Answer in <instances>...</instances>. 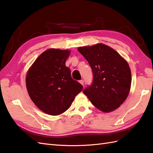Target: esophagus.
Masks as SVG:
<instances>
[{
  "mask_svg": "<svg viewBox=\"0 0 153 153\" xmlns=\"http://www.w3.org/2000/svg\"><path fill=\"white\" fill-rule=\"evenodd\" d=\"M79 83H80L81 84H82V85H83V84H84V81H83V80H82H82H80V81H79Z\"/></svg>",
  "mask_w": 153,
  "mask_h": 153,
  "instance_id": "1",
  "label": "esophagus"
}]
</instances>
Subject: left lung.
I'll use <instances>...</instances> for the list:
<instances>
[{
	"instance_id": "1",
	"label": "left lung",
	"mask_w": 153,
	"mask_h": 153,
	"mask_svg": "<svg viewBox=\"0 0 153 153\" xmlns=\"http://www.w3.org/2000/svg\"><path fill=\"white\" fill-rule=\"evenodd\" d=\"M77 50L92 69V85L83 91L97 108L104 112L117 109L130 91L131 74L127 61L112 48L98 43Z\"/></svg>"
}]
</instances>
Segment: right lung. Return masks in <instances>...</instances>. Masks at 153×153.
Segmentation results:
<instances>
[{
	"instance_id": "1",
	"label": "right lung",
	"mask_w": 153,
	"mask_h": 153,
	"mask_svg": "<svg viewBox=\"0 0 153 153\" xmlns=\"http://www.w3.org/2000/svg\"><path fill=\"white\" fill-rule=\"evenodd\" d=\"M69 50L49 48L41 54L28 70L26 87L32 101L41 111L51 116L70 108L83 86L73 79L66 66Z\"/></svg>"
}]
</instances>
